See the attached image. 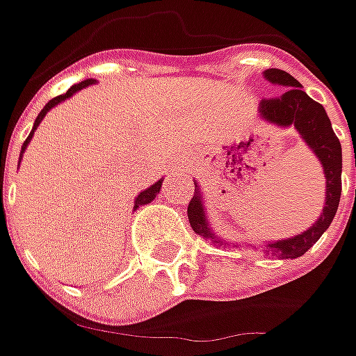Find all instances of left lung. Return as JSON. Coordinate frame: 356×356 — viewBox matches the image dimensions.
<instances>
[{
	"mask_svg": "<svg viewBox=\"0 0 356 356\" xmlns=\"http://www.w3.org/2000/svg\"><path fill=\"white\" fill-rule=\"evenodd\" d=\"M264 76L269 83L280 85L285 90L275 99H264L259 103V117L280 129L293 127L301 134V138L307 143L309 148L315 152V156L321 160L325 180H327L325 208H323L319 220L303 234H299L295 238L280 239V241H269L264 248L267 257L271 255V257H281V259H295V257H301L309 248H313V243L321 238L323 232L331 226L337 210H339L343 152H341V143L333 132L331 120L327 117L325 108L301 89V83L297 79L281 69H267ZM188 222L198 236L210 239L220 248L226 245V241L218 238L208 226L198 186H196L194 198L188 204Z\"/></svg>",
	"mask_w": 356,
	"mask_h": 356,
	"instance_id": "1",
	"label": "left lung"
}]
</instances>
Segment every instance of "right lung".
<instances>
[{
  "instance_id": "obj_1",
  "label": "right lung",
  "mask_w": 356,
  "mask_h": 356,
  "mask_svg": "<svg viewBox=\"0 0 356 356\" xmlns=\"http://www.w3.org/2000/svg\"><path fill=\"white\" fill-rule=\"evenodd\" d=\"M95 81L92 79H87V81H81V83H76V85H73L71 89L67 90L65 95H59V97H55V99H51L45 106H43V111L37 115V118H35V124H33V130H31V134L25 138V143H23V146H21V154H23V150L27 148V144H29V140H31V136H33V132L37 130V127L41 124V120H43V117L47 115L49 111L55 106V104H59L63 103L65 99H69V97H73L75 95L76 90H81V89H85V87H89V85H92ZM160 186H162V180H158V182H154V184L150 186V188H146L144 192H140L138 196H136V200H134V208H138V206H144V204H150L152 200L156 198V194L160 192Z\"/></svg>"
}]
</instances>
